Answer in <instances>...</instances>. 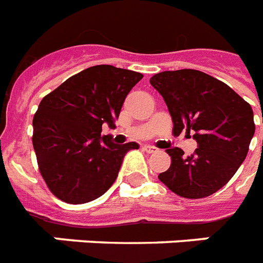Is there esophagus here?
I'll return each instance as SVG.
<instances>
[{
  "instance_id": "34e87169",
  "label": "esophagus",
  "mask_w": 263,
  "mask_h": 263,
  "mask_svg": "<svg viewBox=\"0 0 263 263\" xmlns=\"http://www.w3.org/2000/svg\"><path fill=\"white\" fill-rule=\"evenodd\" d=\"M144 152H147V153H156L158 152V148H156L154 146H150V144H147V146H144L143 147Z\"/></svg>"
}]
</instances>
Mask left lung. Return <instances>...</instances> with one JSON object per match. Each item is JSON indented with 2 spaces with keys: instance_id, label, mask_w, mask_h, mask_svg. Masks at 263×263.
Masks as SVG:
<instances>
[{
  "instance_id": "8db88e82",
  "label": "left lung",
  "mask_w": 263,
  "mask_h": 263,
  "mask_svg": "<svg viewBox=\"0 0 263 263\" xmlns=\"http://www.w3.org/2000/svg\"><path fill=\"white\" fill-rule=\"evenodd\" d=\"M150 83L168 106L175 134L194 132L198 143L190 157L179 147L168 148L172 164L158 179L183 198L212 195L246 160L255 132L253 109L229 86L195 69L161 72Z\"/></svg>"
}]
</instances>
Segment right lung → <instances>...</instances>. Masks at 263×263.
<instances>
[{"label": "right lung", "mask_w": 263, "mask_h": 263, "mask_svg": "<svg viewBox=\"0 0 263 263\" xmlns=\"http://www.w3.org/2000/svg\"><path fill=\"white\" fill-rule=\"evenodd\" d=\"M143 78L139 72L95 65L65 80L41 101L34 116V144L47 187L67 203H87L117 179L125 154L136 142L117 144L101 136L102 125L116 128L128 92Z\"/></svg>", "instance_id": "add662e5"}]
</instances>
